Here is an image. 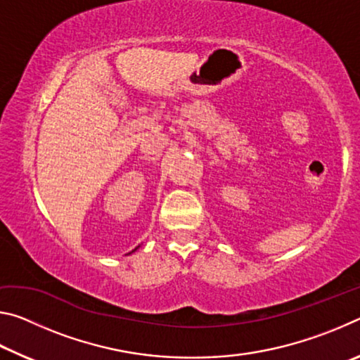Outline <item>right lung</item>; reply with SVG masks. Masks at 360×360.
Masks as SVG:
<instances>
[{"mask_svg":"<svg viewBox=\"0 0 360 360\" xmlns=\"http://www.w3.org/2000/svg\"><path fill=\"white\" fill-rule=\"evenodd\" d=\"M138 248H139V246H138ZM138 248H135V249H133V251H131V252H135V251H136V249H138ZM131 252H129V254H131Z\"/></svg>","mask_w":360,"mask_h":360,"instance_id":"obj_1","label":"right lung"}]
</instances>
